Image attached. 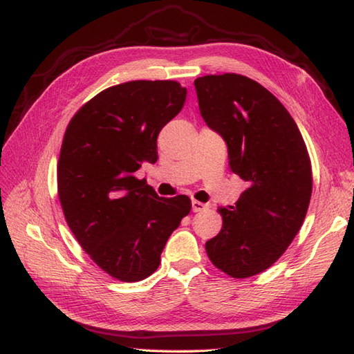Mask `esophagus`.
Wrapping results in <instances>:
<instances>
[{"instance_id":"obj_1","label":"esophagus","mask_w":354,"mask_h":354,"mask_svg":"<svg viewBox=\"0 0 354 354\" xmlns=\"http://www.w3.org/2000/svg\"><path fill=\"white\" fill-rule=\"evenodd\" d=\"M207 207H208V205L204 204V202H201V201H192V208H193L194 213L204 212V209H205Z\"/></svg>"}]
</instances>
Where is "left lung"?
I'll list each match as a JSON object with an SVG mask.
<instances>
[{"label":"left lung","instance_id":"1","mask_svg":"<svg viewBox=\"0 0 354 354\" xmlns=\"http://www.w3.org/2000/svg\"><path fill=\"white\" fill-rule=\"evenodd\" d=\"M201 115L228 146L232 173L248 183L205 243L213 265L232 278L270 268L301 228L312 196V167L297 123L257 82L227 73L194 80Z\"/></svg>","mask_w":354,"mask_h":354}]
</instances>
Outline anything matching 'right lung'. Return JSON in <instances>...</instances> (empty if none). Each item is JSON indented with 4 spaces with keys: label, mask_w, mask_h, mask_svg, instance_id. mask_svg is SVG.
I'll list each match as a JSON object with an SVG mask.
<instances>
[{
    "label": "right lung",
    "mask_w": 354,
    "mask_h": 354,
    "mask_svg": "<svg viewBox=\"0 0 354 354\" xmlns=\"http://www.w3.org/2000/svg\"><path fill=\"white\" fill-rule=\"evenodd\" d=\"M185 97L175 80L126 82L93 97L65 131L57 162L65 221L95 265L120 281L152 275L192 209L185 194L160 198L133 175L156 162L158 133Z\"/></svg>",
    "instance_id": "1"
}]
</instances>
